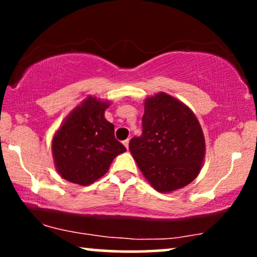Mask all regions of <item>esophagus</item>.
<instances>
[{
  "mask_svg": "<svg viewBox=\"0 0 257 257\" xmlns=\"http://www.w3.org/2000/svg\"><path fill=\"white\" fill-rule=\"evenodd\" d=\"M123 145L125 146V149H126V150H128V147H129V140H128V139H126V140L123 141Z\"/></svg>",
  "mask_w": 257,
  "mask_h": 257,
  "instance_id": "esophagus-1",
  "label": "esophagus"
}]
</instances>
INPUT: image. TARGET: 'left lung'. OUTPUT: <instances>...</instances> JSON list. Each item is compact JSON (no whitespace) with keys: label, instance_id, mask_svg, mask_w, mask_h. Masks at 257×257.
Masks as SVG:
<instances>
[{"label":"left lung","instance_id":"left-lung-1","mask_svg":"<svg viewBox=\"0 0 257 257\" xmlns=\"http://www.w3.org/2000/svg\"><path fill=\"white\" fill-rule=\"evenodd\" d=\"M143 134L129 150L156 191L169 193L198 176L205 157V140L196 114L167 93L145 99Z\"/></svg>","mask_w":257,"mask_h":257}]
</instances>
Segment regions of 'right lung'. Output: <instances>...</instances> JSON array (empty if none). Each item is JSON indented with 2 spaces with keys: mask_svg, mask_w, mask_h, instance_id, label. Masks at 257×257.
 Segmentation results:
<instances>
[{
  "mask_svg": "<svg viewBox=\"0 0 257 257\" xmlns=\"http://www.w3.org/2000/svg\"><path fill=\"white\" fill-rule=\"evenodd\" d=\"M110 101L88 96L70 112L52 140L55 169L61 178L81 186L93 184L107 173L125 147L114 138V125L106 120Z\"/></svg>",
  "mask_w": 257,
  "mask_h": 257,
  "instance_id": "1",
  "label": "right lung"
}]
</instances>
